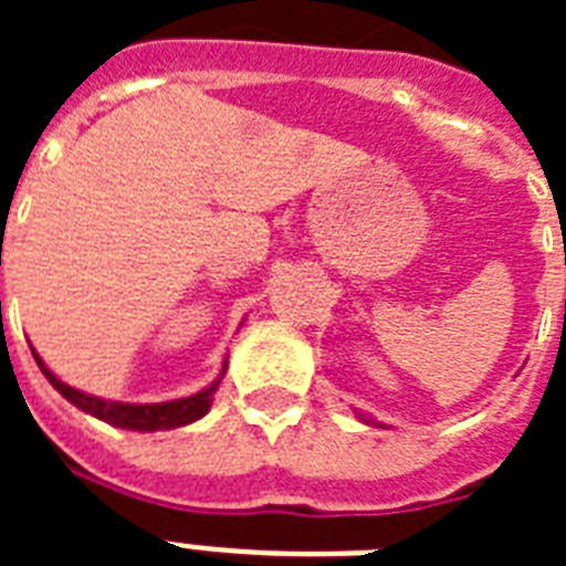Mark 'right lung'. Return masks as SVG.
Masks as SVG:
<instances>
[{
  "label": "right lung",
  "mask_w": 566,
  "mask_h": 566,
  "mask_svg": "<svg viewBox=\"0 0 566 566\" xmlns=\"http://www.w3.org/2000/svg\"><path fill=\"white\" fill-rule=\"evenodd\" d=\"M36 357V354H33ZM39 368H42L44 377L50 379V385L62 394L67 402H73L82 411L93 413L96 419L115 424V428H127V431H169V428H181V424L195 422L209 411L212 405V394L218 391V382L209 385L207 391L195 394L187 399H175V402H158V405H129V402H107V399L90 397V394L76 391L64 385L62 379H56L53 374L44 368L42 359L36 357Z\"/></svg>",
  "instance_id": "right-lung-1"
}]
</instances>
